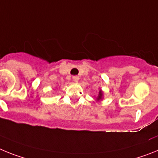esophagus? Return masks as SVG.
I'll return each instance as SVG.
<instances>
[{"label": "esophagus", "mask_w": 158, "mask_h": 158, "mask_svg": "<svg viewBox=\"0 0 158 158\" xmlns=\"http://www.w3.org/2000/svg\"><path fill=\"white\" fill-rule=\"evenodd\" d=\"M72 79H73L74 82H75V83H76V82H78V81H79V76H77V75H75V76H73V77H72Z\"/></svg>", "instance_id": "obj_1"}]
</instances>
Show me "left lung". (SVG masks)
<instances>
[{
	"label": "left lung",
	"instance_id": "1",
	"mask_svg": "<svg viewBox=\"0 0 158 158\" xmlns=\"http://www.w3.org/2000/svg\"><path fill=\"white\" fill-rule=\"evenodd\" d=\"M103 99V91L102 90H100L98 91V94L96 97V101H98V102H100V101H102Z\"/></svg>",
	"mask_w": 158,
	"mask_h": 158
}]
</instances>
